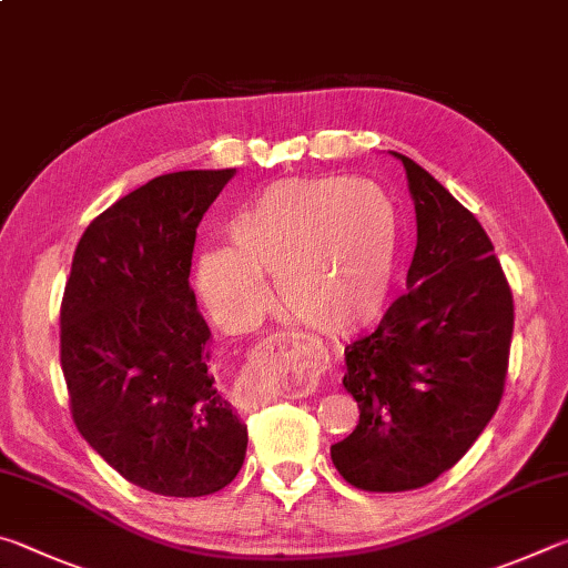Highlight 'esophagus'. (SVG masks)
Returning <instances> with one entry per match:
<instances>
[{
	"label": "esophagus",
	"instance_id": "34e87169",
	"mask_svg": "<svg viewBox=\"0 0 568 568\" xmlns=\"http://www.w3.org/2000/svg\"><path fill=\"white\" fill-rule=\"evenodd\" d=\"M297 343L291 331L275 333L263 343H257L245 363L243 373L235 383V400L240 408H257L271 400L277 388L285 386L287 378V348Z\"/></svg>",
	"mask_w": 568,
	"mask_h": 568
}]
</instances>
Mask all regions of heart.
Masks as SVG:
<instances>
[{
    "mask_svg": "<svg viewBox=\"0 0 568 568\" xmlns=\"http://www.w3.org/2000/svg\"><path fill=\"white\" fill-rule=\"evenodd\" d=\"M230 250L195 267L197 291L220 321L247 323L275 277L287 313L311 328L351 333L386 307L398 271L396 207L368 180H281L227 223Z\"/></svg>",
    "mask_w": 568,
    "mask_h": 568,
    "instance_id": "b5f03b06",
    "label": "heart"
}]
</instances>
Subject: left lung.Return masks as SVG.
<instances>
[{
  "mask_svg": "<svg viewBox=\"0 0 568 568\" xmlns=\"http://www.w3.org/2000/svg\"><path fill=\"white\" fill-rule=\"evenodd\" d=\"M403 162L416 205L406 287L376 331L345 345L343 386L361 420L331 446L333 466L363 491H410L456 466L504 396L514 297L478 220Z\"/></svg>",
  "mask_w": 568,
  "mask_h": 568,
  "instance_id": "obj_1",
  "label": "left lung"
}]
</instances>
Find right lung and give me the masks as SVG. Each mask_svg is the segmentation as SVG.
<instances>
[{
    "label": "right lung",
    "instance_id": "obj_1",
    "mask_svg": "<svg viewBox=\"0 0 568 568\" xmlns=\"http://www.w3.org/2000/svg\"><path fill=\"white\" fill-rule=\"evenodd\" d=\"M235 170L150 180L77 243L60 361L82 438L130 484L215 494L245 460L247 426L213 383V335L190 287L197 225Z\"/></svg>",
    "mask_w": 568,
    "mask_h": 568
}]
</instances>
